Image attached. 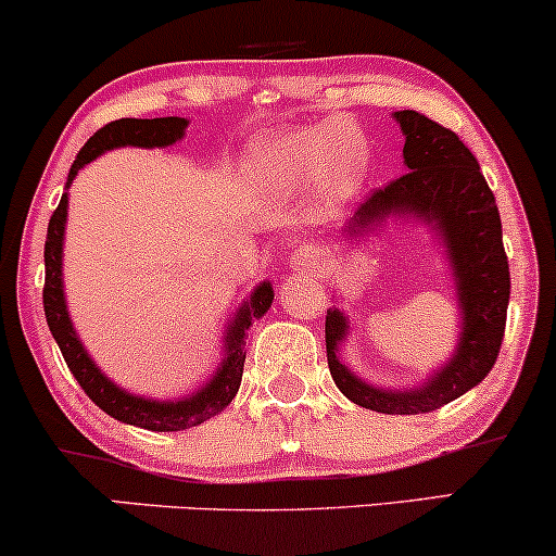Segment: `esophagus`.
I'll use <instances>...</instances> for the list:
<instances>
[{
  "mask_svg": "<svg viewBox=\"0 0 556 556\" xmlns=\"http://www.w3.org/2000/svg\"><path fill=\"white\" fill-rule=\"evenodd\" d=\"M317 265H319V250L312 244L299 247V250L291 255L293 270H312V267H317Z\"/></svg>",
  "mask_w": 556,
  "mask_h": 556,
  "instance_id": "34e87169",
  "label": "esophagus"
}]
</instances>
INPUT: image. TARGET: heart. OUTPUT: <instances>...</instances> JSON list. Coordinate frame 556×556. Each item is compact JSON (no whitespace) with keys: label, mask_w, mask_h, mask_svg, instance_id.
Wrapping results in <instances>:
<instances>
[{"label":"heart","mask_w":556,"mask_h":556,"mask_svg":"<svg viewBox=\"0 0 556 556\" xmlns=\"http://www.w3.org/2000/svg\"><path fill=\"white\" fill-rule=\"evenodd\" d=\"M255 164L267 182L296 188L321 175L327 188L351 190L366 169L363 136L351 121L330 118L289 134L267 136L255 147Z\"/></svg>","instance_id":"b5f03b06"}]
</instances>
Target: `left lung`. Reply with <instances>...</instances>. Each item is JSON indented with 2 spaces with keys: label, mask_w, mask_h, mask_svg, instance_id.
Listing matches in <instances>:
<instances>
[{
  "label": "left lung",
  "mask_w": 556,
  "mask_h": 556,
  "mask_svg": "<svg viewBox=\"0 0 556 556\" xmlns=\"http://www.w3.org/2000/svg\"><path fill=\"white\" fill-rule=\"evenodd\" d=\"M404 136V173L374 190L358 205L348 235L361 237L389 216L422 218L445 242L456 280L462 334L441 371L417 389H381L355 376L338 348L351 332L340 309H327L325 342L332 381L348 400L383 415L433 413L477 387L495 366L505 334L510 299V267L503 247V224L488 180L464 141L415 111H396Z\"/></svg>",
  "instance_id": "1"
}]
</instances>
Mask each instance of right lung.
<instances>
[{"label": "right lung", "mask_w": 556, "mask_h": 556, "mask_svg": "<svg viewBox=\"0 0 556 556\" xmlns=\"http://www.w3.org/2000/svg\"><path fill=\"white\" fill-rule=\"evenodd\" d=\"M188 128V118H121L102 126L98 134L89 136V141L81 147V152L74 160L72 169H68L66 188L72 185L74 177L87 162H92L94 156L102 152H111L118 147H173L175 141H180ZM66 205L68 195L64 193L59 201V208L53 211L51 222H48V235H46V286H43V309L48 330H51L53 340L59 342L61 355H64L68 371L74 374V379L79 381V387L85 389V394L92 400L102 413H108L115 420L136 425V428L156 430V433H173V430L195 428L222 413L224 407H229V402L235 400L239 392V383H242L244 371V340L247 330L255 319L270 309L273 304V286L260 283L255 291L250 293V299L239 306V312L231 317L229 327L224 332V361L218 366L205 387L198 392L182 396V400H147V396L128 394L126 389H121L118 383H113L105 374L94 366V361L89 358L85 345L74 332L72 317H68L66 299H64V278H61V255H64V226H66Z\"/></svg>", "instance_id": "add662e5"}]
</instances>
